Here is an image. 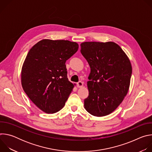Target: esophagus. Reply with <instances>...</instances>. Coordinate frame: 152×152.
<instances>
[{"label": "esophagus", "mask_w": 152, "mask_h": 152, "mask_svg": "<svg viewBox=\"0 0 152 152\" xmlns=\"http://www.w3.org/2000/svg\"><path fill=\"white\" fill-rule=\"evenodd\" d=\"M83 82L79 81V82L77 83V88H82V86H83Z\"/></svg>", "instance_id": "34e87169"}]
</instances>
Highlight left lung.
Segmentation results:
<instances>
[{
    "mask_svg": "<svg viewBox=\"0 0 152 152\" xmlns=\"http://www.w3.org/2000/svg\"><path fill=\"white\" fill-rule=\"evenodd\" d=\"M80 52L91 69L87 82L86 111L96 117L109 115L121 103L129 91L132 75L130 60L115 42H83Z\"/></svg>",
    "mask_w": 152,
    "mask_h": 152,
    "instance_id": "8db88e82",
    "label": "left lung"
}]
</instances>
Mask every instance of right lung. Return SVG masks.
Wrapping results in <instances>:
<instances>
[{
  "instance_id": "add662e5",
  "label": "right lung",
  "mask_w": 152,
  "mask_h": 152,
  "mask_svg": "<svg viewBox=\"0 0 152 152\" xmlns=\"http://www.w3.org/2000/svg\"><path fill=\"white\" fill-rule=\"evenodd\" d=\"M78 48L76 42L44 39L29 51L21 69V85L43 112L57 113L66 104L75 85L67 78L66 62Z\"/></svg>"
}]
</instances>
